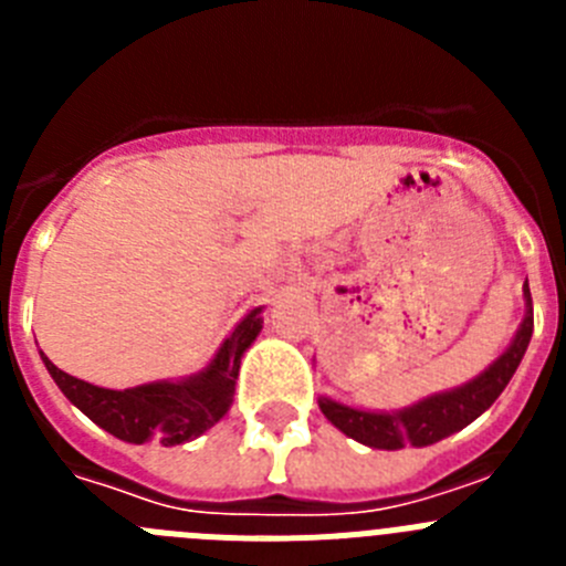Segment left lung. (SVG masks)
Here are the masks:
<instances>
[{"instance_id":"left-lung-1","label":"left lung","mask_w":566,"mask_h":566,"mask_svg":"<svg viewBox=\"0 0 566 566\" xmlns=\"http://www.w3.org/2000/svg\"><path fill=\"white\" fill-rule=\"evenodd\" d=\"M530 337H533V297L530 286L524 283V319L516 337L499 354L493 363L484 368L479 377L470 382L457 385L451 391H439L431 397H422L419 402L397 411H368V408H354V405L337 402L332 397H319V411L326 413L328 422L352 437L354 442H363L377 451H399V448H428L439 439L462 431L476 417H482L490 405L496 402L499 394L507 388V382L516 374L524 352H527Z\"/></svg>"}]
</instances>
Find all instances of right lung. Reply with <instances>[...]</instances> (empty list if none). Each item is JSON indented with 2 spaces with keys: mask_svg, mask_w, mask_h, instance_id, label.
<instances>
[{
  "mask_svg": "<svg viewBox=\"0 0 566 566\" xmlns=\"http://www.w3.org/2000/svg\"><path fill=\"white\" fill-rule=\"evenodd\" d=\"M260 314H263V306L252 308L240 319L232 334L221 343V348L214 352V357L209 359L207 368H201L198 374L181 379H155V382L135 385L124 391L70 377L42 352L39 354L64 397L98 428L129 444L161 442L164 448H172V444L198 439L227 417V411L232 408L240 357L247 354V348L263 328Z\"/></svg>",
  "mask_w": 566,
  "mask_h": 566,
  "instance_id": "1",
  "label": "right lung"
}]
</instances>
